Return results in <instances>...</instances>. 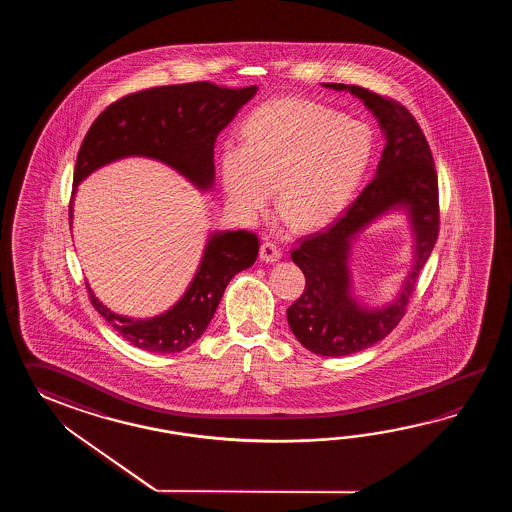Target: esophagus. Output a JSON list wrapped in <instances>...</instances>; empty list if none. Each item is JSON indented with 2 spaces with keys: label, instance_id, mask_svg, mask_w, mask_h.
<instances>
[{
  "label": "esophagus",
  "instance_id": "1",
  "mask_svg": "<svg viewBox=\"0 0 512 512\" xmlns=\"http://www.w3.org/2000/svg\"><path fill=\"white\" fill-rule=\"evenodd\" d=\"M260 258L267 263H274V261L282 258V251L276 247V243L271 240H265L261 243L260 247Z\"/></svg>",
  "mask_w": 512,
  "mask_h": 512
}]
</instances>
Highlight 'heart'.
Returning <instances> with one entry per match:
<instances>
[{
	"mask_svg": "<svg viewBox=\"0 0 512 512\" xmlns=\"http://www.w3.org/2000/svg\"><path fill=\"white\" fill-rule=\"evenodd\" d=\"M243 144L219 157L230 207L247 218L269 205L293 229L309 230L348 207L370 164L373 141L364 124L304 98H274L241 130Z\"/></svg>",
	"mask_w": 512,
	"mask_h": 512,
	"instance_id": "obj_1",
	"label": "heart"
}]
</instances>
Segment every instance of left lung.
<instances>
[{"instance_id":"obj_1","label":"left lung","mask_w":512,"mask_h":512,"mask_svg":"<svg viewBox=\"0 0 512 512\" xmlns=\"http://www.w3.org/2000/svg\"><path fill=\"white\" fill-rule=\"evenodd\" d=\"M360 98L379 120L386 146L370 185L327 229L307 236L291 258L302 269L305 289L287 309V322L304 348L344 357L370 348L401 322L419 272L439 234V196L434 157L414 115L392 98L346 84H324ZM403 209L415 234V263L400 296L384 308H366L350 294V243L373 220Z\"/></svg>"}]
</instances>
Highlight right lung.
Returning <instances> with one entry per match:
<instances>
[{
    "mask_svg": "<svg viewBox=\"0 0 512 512\" xmlns=\"http://www.w3.org/2000/svg\"><path fill=\"white\" fill-rule=\"evenodd\" d=\"M258 87L216 86L190 82L131 93L104 109L84 137L75 164L73 194L87 175L124 157H150L172 166L197 188L214 183V144L219 131L236 117ZM73 223V199L69 203ZM260 249L247 230L210 234L203 260L183 298L166 313L146 320L120 316L98 302L91 304L135 348L150 353H179L205 333L234 274L249 269Z\"/></svg>",
    "mask_w": 512,
    "mask_h": 512,
    "instance_id": "right-lung-1",
    "label": "right lung"
}]
</instances>
